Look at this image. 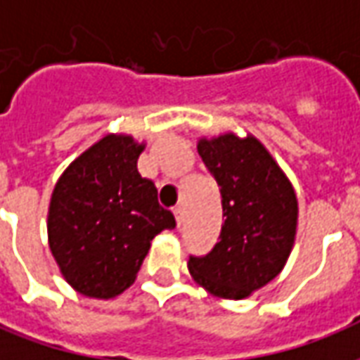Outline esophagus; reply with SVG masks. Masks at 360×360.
<instances>
[{
	"mask_svg": "<svg viewBox=\"0 0 360 360\" xmlns=\"http://www.w3.org/2000/svg\"><path fill=\"white\" fill-rule=\"evenodd\" d=\"M173 214H175V219H177V226H181V224H183V219H185V208L179 204V206H175Z\"/></svg>",
	"mask_w": 360,
	"mask_h": 360,
	"instance_id": "obj_1",
	"label": "esophagus"
}]
</instances>
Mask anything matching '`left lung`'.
Segmentation results:
<instances>
[{
    "label": "left lung",
    "instance_id": "left-lung-1",
    "mask_svg": "<svg viewBox=\"0 0 360 360\" xmlns=\"http://www.w3.org/2000/svg\"><path fill=\"white\" fill-rule=\"evenodd\" d=\"M196 150L218 183L226 221L206 257L188 258V271L212 295L239 301L283 270L297 233V195L252 134L200 139Z\"/></svg>",
    "mask_w": 360,
    "mask_h": 360
}]
</instances>
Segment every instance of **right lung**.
<instances>
[{"mask_svg":"<svg viewBox=\"0 0 360 360\" xmlns=\"http://www.w3.org/2000/svg\"><path fill=\"white\" fill-rule=\"evenodd\" d=\"M144 150L129 134H105L67 167L51 193L50 250L75 291L111 299L133 285L150 241L175 218L141 177Z\"/></svg>","mask_w":360,"mask_h":360,"instance_id":"1","label":"right lung"}]
</instances>
